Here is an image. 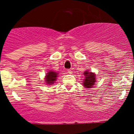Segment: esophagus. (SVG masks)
Listing matches in <instances>:
<instances>
[{"instance_id":"1","label":"esophagus","mask_w":134,"mask_h":134,"mask_svg":"<svg viewBox=\"0 0 134 134\" xmlns=\"http://www.w3.org/2000/svg\"><path fill=\"white\" fill-rule=\"evenodd\" d=\"M67 72H68L69 74H72V71H71V69H68L67 70Z\"/></svg>"}]
</instances>
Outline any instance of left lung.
I'll return each instance as SVG.
<instances>
[{
	"instance_id": "1",
	"label": "left lung",
	"mask_w": 134,
	"mask_h": 134,
	"mask_svg": "<svg viewBox=\"0 0 134 134\" xmlns=\"http://www.w3.org/2000/svg\"><path fill=\"white\" fill-rule=\"evenodd\" d=\"M83 75L85 77L84 81H83V86H85L87 88H91L94 86V83L95 82V75L91 72L86 71L83 72Z\"/></svg>"
}]
</instances>
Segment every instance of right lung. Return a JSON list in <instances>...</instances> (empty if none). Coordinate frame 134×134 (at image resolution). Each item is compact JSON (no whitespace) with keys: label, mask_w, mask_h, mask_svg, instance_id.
I'll use <instances>...</instances> for the list:
<instances>
[{"label":"right lung","mask_w":134,"mask_h":134,"mask_svg":"<svg viewBox=\"0 0 134 134\" xmlns=\"http://www.w3.org/2000/svg\"><path fill=\"white\" fill-rule=\"evenodd\" d=\"M58 76V73L54 71H49L46 75L45 82L47 85H52L54 82L56 80V77Z\"/></svg>","instance_id":"1"}]
</instances>
